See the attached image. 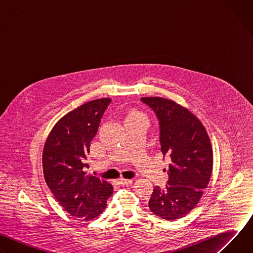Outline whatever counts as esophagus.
I'll return each mask as SVG.
<instances>
[{
  "mask_svg": "<svg viewBox=\"0 0 253 253\" xmlns=\"http://www.w3.org/2000/svg\"><path fill=\"white\" fill-rule=\"evenodd\" d=\"M132 179H124V178H119L117 180V183L121 186H128V185H131L132 184Z\"/></svg>",
  "mask_w": 253,
  "mask_h": 253,
  "instance_id": "1",
  "label": "esophagus"
}]
</instances>
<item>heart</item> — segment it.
I'll use <instances>...</instances> for the list:
<instances>
[{"label": "heart", "mask_w": 253, "mask_h": 253, "mask_svg": "<svg viewBox=\"0 0 253 253\" xmlns=\"http://www.w3.org/2000/svg\"><path fill=\"white\" fill-rule=\"evenodd\" d=\"M132 114H136V113H132Z\"/></svg>", "instance_id": "heart-1"}]
</instances>
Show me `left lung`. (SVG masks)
I'll return each mask as SVG.
<instances>
[{
	"label": "left lung",
	"mask_w": 253,
	"mask_h": 253,
	"mask_svg": "<svg viewBox=\"0 0 253 253\" xmlns=\"http://www.w3.org/2000/svg\"><path fill=\"white\" fill-rule=\"evenodd\" d=\"M141 101L156 114L161 151L171 158L167 184L155 186L148 205L165 220L179 219L196 206L209 183L213 166L210 139L199 119L174 101L161 97Z\"/></svg>",
	"instance_id": "1"
}]
</instances>
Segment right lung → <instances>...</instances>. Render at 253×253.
I'll use <instances>...</instances> for the list:
<instances>
[{"mask_svg": "<svg viewBox=\"0 0 253 253\" xmlns=\"http://www.w3.org/2000/svg\"><path fill=\"white\" fill-rule=\"evenodd\" d=\"M110 102L93 100L66 114L53 127L43 150L48 187L68 213L84 220L99 216L113 193L110 183L85 172L91 141Z\"/></svg>", "mask_w": 253, "mask_h": 253, "instance_id": "add662e5", "label": "right lung"}]
</instances>
